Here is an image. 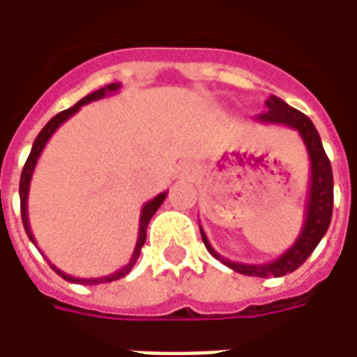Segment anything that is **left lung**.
I'll list each match as a JSON object with an SVG mask.
<instances>
[{
	"label": "left lung",
	"mask_w": 357,
	"mask_h": 357,
	"mask_svg": "<svg viewBox=\"0 0 357 357\" xmlns=\"http://www.w3.org/2000/svg\"><path fill=\"white\" fill-rule=\"evenodd\" d=\"M266 107L268 110L262 112L256 120L264 124L289 126L292 130H296L310 156V189H307L304 225H302L298 239L294 241V245L289 250H284L283 255L271 262L241 264L231 262L218 255L210 245L208 237L202 231V227L201 237L210 255L225 264L227 268H231L233 271L252 277H283L287 273H292L294 269H298L306 262L307 256L314 252L319 241L323 239V235L329 229L331 216H333V170H331L329 158L325 155V149L319 139V133L315 130L314 122L304 112L289 107L283 99H279L275 95H269Z\"/></svg>",
	"instance_id": "obj_1"
}]
</instances>
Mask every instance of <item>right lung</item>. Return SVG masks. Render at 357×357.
<instances>
[{
    "label": "right lung",
    "instance_id": "1",
    "mask_svg": "<svg viewBox=\"0 0 357 357\" xmlns=\"http://www.w3.org/2000/svg\"><path fill=\"white\" fill-rule=\"evenodd\" d=\"M118 89H120V84L116 82V84H109V86H105V88L93 91V93L86 95V97H84V99H80V101L76 102L74 107H70V109H66V110H63V112L55 114V116L51 118L47 124L43 126L42 132L38 133V137H36L34 145H32V151H30V155H28L26 164H24V168H22V174H20V187H19L20 216H22V225H24V231H26L28 239L32 241L34 245H36L34 235H32V229H30V222H28V193H30V179H32V174H34L36 162H38V158H40V155H42L43 147L47 145V141H50L51 135L57 132L59 126L63 124V122H66V120H68L70 116H74V114H76V112L80 110V107H84V105H88V102H91V101H97V99H102V97H107V95L116 93ZM166 195H168V193L156 195L153 201H149V202H145V204H143V208H141V216H139V233H137V243H135V248H133V255H132V258H130V262L126 264L124 268H120L118 271H114V273H109V275L91 277V279H82V277L68 275V273L61 271V269H59L57 266H53V264H51V268L55 269L59 275L63 277V279H66V281H70V283H80V284L110 283V281H116V279H120V277L128 275V273L132 271L133 266H135V262H137V258H139L141 247L145 245V239H147L149 222H151V218L155 216V212L158 210V206H160V204L164 202Z\"/></svg>",
    "mask_w": 357,
    "mask_h": 357
}]
</instances>
